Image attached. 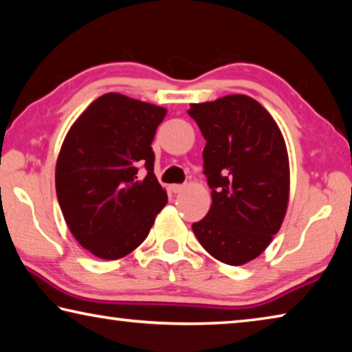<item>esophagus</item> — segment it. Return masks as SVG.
Masks as SVG:
<instances>
[{
	"mask_svg": "<svg viewBox=\"0 0 352 352\" xmlns=\"http://www.w3.org/2000/svg\"><path fill=\"white\" fill-rule=\"evenodd\" d=\"M184 189V184H170V190L174 194H178V192H182V190Z\"/></svg>",
	"mask_w": 352,
	"mask_h": 352,
	"instance_id": "obj_1",
	"label": "esophagus"
}]
</instances>
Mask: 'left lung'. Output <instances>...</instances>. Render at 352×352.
Here are the masks:
<instances>
[{
    "instance_id": "1",
    "label": "left lung",
    "mask_w": 352,
    "mask_h": 352,
    "mask_svg": "<svg viewBox=\"0 0 352 352\" xmlns=\"http://www.w3.org/2000/svg\"><path fill=\"white\" fill-rule=\"evenodd\" d=\"M188 113L206 140L204 174L212 199L192 231L212 258L243 265L270 245L287 211L284 136L270 113L245 94L190 104Z\"/></svg>"
}]
</instances>
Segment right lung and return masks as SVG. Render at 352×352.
Wrapping results in <instances>:
<instances>
[{
	"mask_svg": "<svg viewBox=\"0 0 352 352\" xmlns=\"http://www.w3.org/2000/svg\"><path fill=\"white\" fill-rule=\"evenodd\" d=\"M168 110L119 93L87 107L65 136L56 190L76 241L100 259L140 247L168 194L153 174L152 141ZM148 175L140 177L138 169Z\"/></svg>",
	"mask_w": 352,
	"mask_h": 352,
	"instance_id": "obj_1",
	"label": "right lung"
}]
</instances>
